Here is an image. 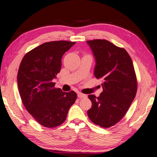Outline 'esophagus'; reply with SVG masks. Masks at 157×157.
I'll use <instances>...</instances> for the list:
<instances>
[{
    "instance_id": "34e87169",
    "label": "esophagus",
    "mask_w": 157,
    "mask_h": 157,
    "mask_svg": "<svg viewBox=\"0 0 157 157\" xmlns=\"http://www.w3.org/2000/svg\"><path fill=\"white\" fill-rule=\"evenodd\" d=\"M78 97L79 98H80V99H82V98H85L86 97V95L84 94H82V93L79 92V93H78Z\"/></svg>"
}]
</instances>
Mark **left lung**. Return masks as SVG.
Wrapping results in <instances>:
<instances>
[{"label": "left lung", "mask_w": 157, "mask_h": 157, "mask_svg": "<svg viewBox=\"0 0 157 157\" xmlns=\"http://www.w3.org/2000/svg\"><path fill=\"white\" fill-rule=\"evenodd\" d=\"M94 56V74L102 80L99 97L89 95L92 107L87 115L92 122L109 128L127 113L137 92V83L133 63L127 51L104 39L86 41Z\"/></svg>", "instance_id": "1"}]
</instances>
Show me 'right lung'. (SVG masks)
<instances>
[{"label": "right lung", "instance_id": "right-lung-1", "mask_svg": "<svg viewBox=\"0 0 157 157\" xmlns=\"http://www.w3.org/2000/svg\"><path fill=\"white\" fill-rule=\"evenodd\" d=\"M75 42H46L32 49L22 58L17 85L23 104L39 124L53 128L64 122L77 99L74 91L63 92L52 80L61 68V58Z\"/></svg>", "mask_w": 157, "mask_h": 157}]
</instances>
